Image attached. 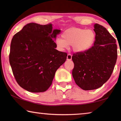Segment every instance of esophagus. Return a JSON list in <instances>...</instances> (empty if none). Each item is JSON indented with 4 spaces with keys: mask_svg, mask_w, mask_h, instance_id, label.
Masks as SVG:
<instances>
[{
    "mask_svg": "<svg viewBox=\"0 0 121 121\" xmlns=\"http://www.w3.org/2000/svg\"><path fill=\"white\" fill-rule=\"evenodd\" d=\"M72 59V56L70 54H68L67 56V60H70Z\"/></svg>",
    "mask_w": 121,
    "mask_h": 121,
    "instance_id": "34e87169",
    "label": "esophagus"
}]
</instances>
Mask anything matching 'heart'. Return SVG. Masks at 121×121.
Returning a JSON list of instances; mask_svg holds the SVG:
<instances>
[{
    "label": "heart",
    "instance_id": "obj_1",
    "mask_svg": "<svg viewBox=\"0 0 121 121\" xmlns=\"http://www.w3.org/2000/svg\"><path fill=\"white\" fill-rule=\"evenodd\" d=\"M62 38H58L55 41L56 48L63 51L72 45L75 52H83L89 50L93 45L95 34L91 29L86 30L78 28L67 29L61 35Z\"/></svg>",
    "mask_w": 121,
    "mask_h": 121
}]
</instances>
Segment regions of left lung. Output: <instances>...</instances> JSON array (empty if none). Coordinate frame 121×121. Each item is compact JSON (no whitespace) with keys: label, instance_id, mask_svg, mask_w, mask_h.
<instances>
[{"label":"left lung","instance_id":"8db88e82","mask_svg":"<svg viewBox=\"0 0 121 121\" xmlns=\"http://www.w3.org/2000/svg\"><path fill=\"white\" fill-rule=\"evenodd\" d=\"M94 45L83 52L73 53L72 75L76 84L84 90L102 86L114 70L117 58L116 40L103 26L96 23Z\"/></svg>","mask_w":121,"mask_h":121}]
</instances>
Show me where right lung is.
I'll return each instance as SVG.
<instances>
[{
  "label": "right lung",
  "mask_w": 121,
  "mask_h": 121,
  "mask_svg": "<svg viewBox=\"0 0 121 121\" xmlns=\"http://www.w3.org/2000/svg\"><path fill=\"white\" fill-rule=\"evenodd\" d=\"M60 30L52 24L30 23L12 38L9 60L20 86L31 92L46 91L55 73L67 59V53L56 50L54 42Z\"/></svg>",
  "instance_id": "right-lung-1"
}]
</instances>
